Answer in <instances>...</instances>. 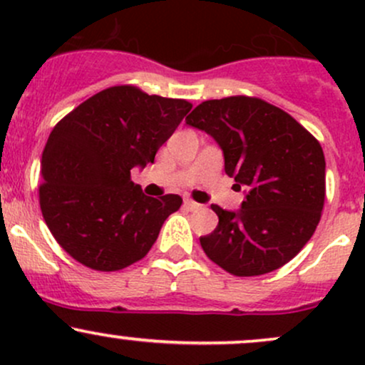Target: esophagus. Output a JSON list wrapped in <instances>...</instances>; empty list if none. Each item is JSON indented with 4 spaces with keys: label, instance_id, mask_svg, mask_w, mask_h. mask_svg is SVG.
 <instances>
[{
    "label": "esophagus",
    "instance_id": "obj_1",
    "mask_svg": "<svg viewBox=\"0 0 365 365\" xmlns=\"http://www.w3.org/2000/svg\"><path fill=\"white\" fill-rule=\"evenodd\" d=\"M183 206H185L188 211H197V209L200 207V204L194 202V200H192V199H185V200H183Z\"/></svg>",
    "mask_w": 365,
    "mask_h": 365
}]
</instances>
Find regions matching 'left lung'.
<instances>
[{"label":"left lung","mask_w":365,"mask_h":365,"mask_svg":"<svg viewBox=\"0 0 365 365\" xmlns=\"http://www.w3.org/2000/svg\"><path fill=\"white\" fill-rule=\"evenodd\" d=\"M187 125L209 133L225 171L245 187L238 211L212 204L220 223L200 245L235 276H259L292 261L311 240L326 195L321 144L295 118L259 98L232 96L200 103Z\"/></svg>","instance_id":"obj_1"}]
</instances>
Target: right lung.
<instances>
[{
    "mask_svg": "<svg viewBox=\"0 0 365 365\" xmlns=\"http://www.w3.org/2000/svg\"><path fill=\"white\" fill-rule=\"evenodd\" d=\"M190 110L185 99L115 86L58 121L41 159L39 204L49 232L75 261L118 271L149 252L182 197L145 195L130 170L154 163Z\"/></svg>",
    "mask_w": 365,
    "mask_h": 365,
    "instance_id": "obj_1",
    "label": "right lung"
}]
</instances>
